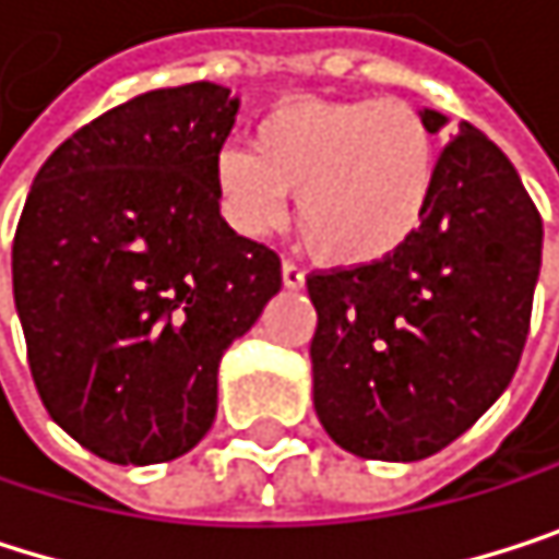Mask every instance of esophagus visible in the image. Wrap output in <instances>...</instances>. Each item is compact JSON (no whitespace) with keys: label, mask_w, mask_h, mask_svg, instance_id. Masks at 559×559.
<instances>
[{"label":"esophagus","mask_w":559,"mask_h":559,"mask_svg":"<svg viewBox=\"0 0 559 559\" xmlns=\"http://www.w3.org/2000/svg\"><path fill=\"white\" fill-rule=\"evenodd\" d=\"M282 282H285V288H305V267L301 264H295V261H285L282 264Z\"/></svg>","instance_id":"esophagus-1"}]
</instances>
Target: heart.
Here are the masks:
<instances>
[{
	"instance_id": "b5f03b06",
	"label": "heart",
	"mask_w": 559,
	"mask_h": 559,
	"mask_svg": "<svg viewBox=\"0 0 559 559\" xmlns=\"http://www.w3.org/2000/svg\"><path fill=\"white\" fill-rule=\"evenodd\" d=\"M436 192V136L400 97L285 100L251 130V150L215 156L228 225L261 238L288 218L331 264H377L423 225Z\"/></svg>"
}]
</instances>
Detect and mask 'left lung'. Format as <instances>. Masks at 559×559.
Returning <instances> with one entry per match:
<instances>
[{
	"mask_svg": "<svg viewBox=\"0 0 559 559\" xmlns=\"http://www.w3.org/2000/svg\"><path fill=\"white\" fill-rule=\"evenodd\" d=\"M432 133L449 117L423 110ZM544 222L511 159L472 123L442 146L419 231L390 258L308 277L314 409L377 462H419L508 390L531 328Z\"/></svg>",
	"mask_w": 559,
	"mask_h": 559,
	"instance_id": "obj_1",
	"label": "left lung"
}]
</instances>
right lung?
Instances as JSON below:
<instances>
[{
  "label": "right lung",
  "mask_w": 559,
  "mask_h": 559,
  "mask_svg": "<svg viewBox=\"0 0 559 559\" xmlns=\"http://www.w3.org/2000/svg\"><path fill=\"white\" fill-rule=\"evenodd\" d=\"M238 97L146 91L38 169L12 292L48 416L114 465L186 455L215 419L218 360L282 292V261L228 228L215 156Z\"/></svg>",
  "instance_id": "right-lung-1"
}]
</instances>
